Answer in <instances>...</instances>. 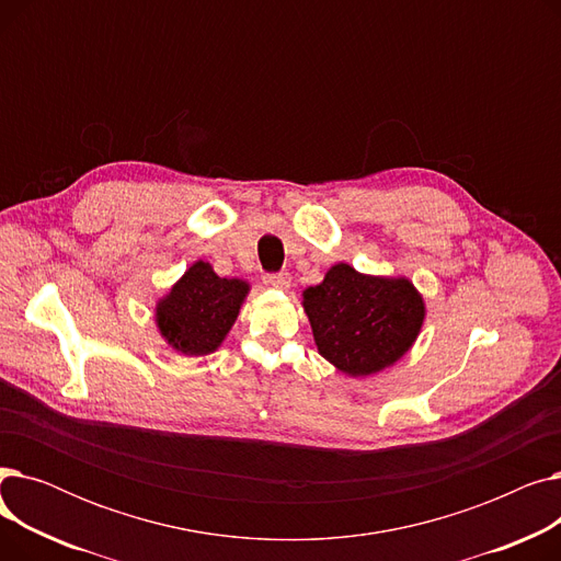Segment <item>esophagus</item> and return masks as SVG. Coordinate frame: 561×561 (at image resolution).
Masks as SVG:
<instances>
[{
    "label": "esophagus",
    "instance_id": "obj_1",
    "mask_svg": "<svg viewBox=\"0 0 561 561\" xmlns=\"http://www.w3.org/2000/svg\"><path fill=\"white\" fill-rule=\"evenodd\" d=\"M263 284L284 290L290 286V275L288 273H268V275H263Z\"/></svg>",
    "mask_w": 561,
    "mask_h": 561
}]
</instances>
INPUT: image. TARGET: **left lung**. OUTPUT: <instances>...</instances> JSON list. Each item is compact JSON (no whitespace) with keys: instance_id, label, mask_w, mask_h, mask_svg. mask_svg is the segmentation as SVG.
<instances>
[{"instance_id":"8db88e82","label":"left lung","mask_w":561,"mask_h":561,"mask_svg":"<svg viewBox=\"0 0 561 561\" xmlns=\"http://www.w3.org/2000/svg\"><path fill=\"white\" fill-rule=\"evenodd\" d=\"M318 352L341 373L364 377L396 364L416 341L425 305L409 279L357 273L336 263L305 290Z\"/></svg>"}]
</instances>
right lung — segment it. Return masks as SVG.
Instances as JSON below:
<instances>
[{
  "mask_svg": "<svg viewBox=\"0 0 561 561\" xmlns=\"http://www.w3.org/2000/svg\"><path fill=\"white\" fill-rule=\"evenodd\" d=\"M248 290L241 279L218 277L209 263H193L157 305L161 336L188 357L209 355L231 330Z\"/></svg>",
  "mask_w": 561,
  "mask_h": 561,
  "instance_id": "add662e5",
  "label": "right lung"
}]
</instances>
